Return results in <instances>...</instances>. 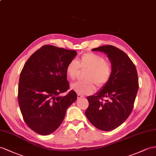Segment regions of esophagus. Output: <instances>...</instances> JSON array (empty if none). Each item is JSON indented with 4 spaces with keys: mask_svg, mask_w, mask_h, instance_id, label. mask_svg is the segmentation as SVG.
Returning a JSON list of instances; mask_svg holds the SVG:
<instances>
[{
    "mask_svg": "<svg viewBox=\"0 0 156 156\" xmlns=\"http://www.w3.org/2000/svg\"><path fill=\"white\" fill-rule=\"evenodd\" d=\"M83 97H83V96H82V95H81V94H77V98H78V99H79V98H83Z\"/></svg>",
    "mask_w": 156,
    "mask_h": 156,
    "instance_id": "esophagus-1",
    "label": "esophagus"
}]
</instances>
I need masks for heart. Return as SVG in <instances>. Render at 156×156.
<instances>
[{
  "label": "heart",
  "mask_w": 156,
  "mask_h": 156,
  "mask_svg": "<svg viewBox=\"0 0 156 156\" xmlns=\"http://www.w3.org/2000/svg\"><path fill=\"white\" fill-rule=\"evenodd\" d=\"M80 68L81 70L88 71L85 75L87 81L78 82L71 85V89L81 94H90L94 92L97 86L101 89L107 84L111 79L112 72L111 63L105 61L104 56L94 54L86 53L76 61L73 59L68 63L66 67V74L71 80L77 78Z\"/></svg>",
  "instance_id": "heart-1"
}]
</instances>
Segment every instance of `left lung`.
<instances>
[{
	"instance_id": "1",
	"label": "left lung",
	"mask_w": 156,
	"mask_h": 156,
	"mask_svg": "<svg viewBox=\"0 0 156 156\" xmlns=\"http://www.w3.org/2000/svg\"><path fill=\"white\" fill-rule=\"evenodd\" d=\"M92 50L107 55L112 72L107 85L94 95L87 97L89 107L85 113L94 126L111 131L120 126L132 111L139 87L137 70L126 53L113 45Z\"/></svg>"
}]
</instances>
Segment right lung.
<instances>
[{
    "label": "right lung",
    "mask_w": 156,
    "mask_h": 156,
    "mask_svg": "<svg viewBox=\"0 0 156 156\" xmlns=\"http://www.w3.org/2000/svg\"><path fill=\"white\" fill-rule=\"evenodd\" d=\"M77 52L45 45L30 57L19 79L18 100L27 126L40 135H48L62 123L67 108L77 99L69 89L66 67Z\"/></svg>",
    "instance_id": "add662e5"
}]
</instances>
